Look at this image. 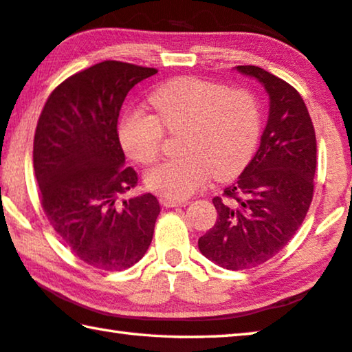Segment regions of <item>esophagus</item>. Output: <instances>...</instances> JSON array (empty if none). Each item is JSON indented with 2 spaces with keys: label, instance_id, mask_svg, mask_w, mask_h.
Listing matches in <instances>:
<instances>
[{
  "label": "esophagus",
  "instance_id": "esophagus-1",
  "mask_svg": "<svg viewBox=\"0 0 352 352\" xmlns=\"http://www.w3.org/2000/svg\"><path fill=\"white\" fill-rule=\"evenodd\" d=\"M160 204L166 208H175V206H186L188 200H177V199L163 197V199H160Z\"/></svg>",
  "mask_w": 352,
  "mask_h": 352
}]
</instances>
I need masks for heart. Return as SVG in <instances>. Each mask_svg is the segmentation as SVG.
Listing matches in <instances>:
<instances>
[{"mask_svg":"<svg viewBox=\"0 0 352 352\" xmlns=\"http://www.w3.org/2000/svg\"><path fill=\"white\" fill-rule=\"evenodd\" d=\"M155 111L129 110L119 122V140L135 162L148 164L162 151L163 129L180 132L183 157L147 170L146 186L168 199H186L212 177L239 174L261 135V107L252 93L183 76L160 85L148 98Z\"/></svg>","mask_w":352,"mask_h":352,"instance_id":"heart-1","label":"heart"}]
</instances>
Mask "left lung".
Listing matches in <instances>:
<instances>
[{"label":"left lung","instance_id":"obj_1","mask_svg":"<svg viewBox=\"0 0 352 352\" xmlns=\"http://www.w3.org/2000/svg\"><path fill=\"white\" fill-rule=\"evenodd\" d=\"M234 69L264 87L269 119L252 162L225 188V199H212L217 220L199 250L226 270H243L281 252L301 226L314 195L317 140L294 87L253 65Z\"/></svg>","mask_w":352,"mask_h":352}]
</instances>
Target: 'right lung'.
<instances>
[{
	"mask_svg": "<svg viewBox=\"0 0 352 352\" xmlns=\"http://www.w3.org/2000/svg\"><path fill=\"white\" fill-rule=\"evenodd\" d=\"M158 71L105 60L62 82L41 111L34 170L46 217L77 258L124 270L146 254L160 204L151 192L121 199L138 175L126 168L118 118L132 88Z\"/></svg>",
	"mask_w": 352,
	"mask_h": 352,
	"instance_id": "obj_1",
	"label": "right lung"
}]
</instances>
